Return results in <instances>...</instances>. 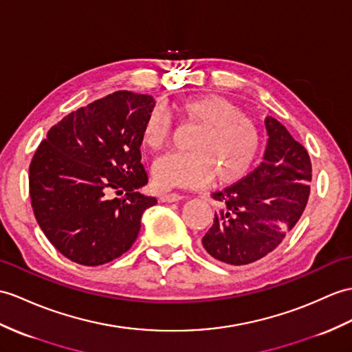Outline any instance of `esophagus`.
<instances>
[{
    "label": "esophagus",
    "instance_id": "34e87169",
    "mask_svg": "<svg viewBox=\"0 0 352 352\" xmlns=\"http://www.w3.org/2000/svg\"><path fill=\"white\" fill-rule=\"evenodd\" d=\"M184 198L183 195H179V193H163L162 196H160V201L162 202H177V201H182Z\"/></svg>",
    "mask_w": 352,
    "mask_h": 352
}]
</instances>
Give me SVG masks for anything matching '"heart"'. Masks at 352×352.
I'll return each instance as SVG.
<instances>
[{
	"instance_id": "1",
	"label": "heart",
	"mask_w": 352,
	"mask_h": 352,
	"mask_svg": "<svg viewBox=\"0 0 352 352\" xmlns=\"http://www.w3.org/2000/svg\"><path fill=\"white\" fill-rule=\"evenodd\" d=\"M184 124L198 126L187 153H169L154 162L151 174L159 189L196 187L214 177L219 184L239 182L255 162L261 136L255 122L219 94L186 97L174 103ZM170 136L165 112L153 108L142 122L141 141L145 148L159 151Z\"/></svg>"
}]
</instances>
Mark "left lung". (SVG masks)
I'll return each instance as SVG.
<instances>
[{
  "instance_id": "left-lung-1",
  "label": "left lung",
  "mask_w": 352,
  "mask_h": 352,
  "mask_svg": "<svg viewBox=\"0 0 352 352\" xmlns=\"http://www.w3.org/2000/svg\"><path fill=\"white\" fill-rule=\"evenodd\" d=\"M264 160L249 175L214 192L220 202L202 246L231 265H246L273 252L303 214L312 182L306 148L282 122L265 118Z\"/></svg>"
}]
</instances>
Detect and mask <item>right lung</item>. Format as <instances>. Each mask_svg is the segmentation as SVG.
Masks as SVG:
<instances>
[{
	"instance_id": "add662e5",
	"label": "right lung",
	"mask_w": 352,
	"mask_h": 352,
	"mask_svg": "<svg viewBox=\"0 0 352 352\" xmlns=\"http://www.w3.org/2000/svg\"><path fill=\"white\" fill-rule=\"evenodd\" d=\"M146 94L116 91L65 116L49 130L30 165L38 226L65 258L102 265L126 253L141 217L157 199L141 163V127L153 108Z\"/></svg>"
}]
</instances>
